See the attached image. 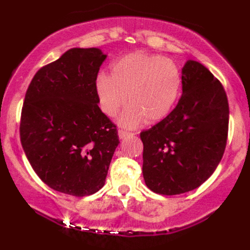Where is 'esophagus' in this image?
<instances>
[{
	"label": "esophagus",
	"mask_w": 250,
	"mask_h": 250,
	"mask_svg": "<svg viewBox=\"0 0 250 250\" xmlns=\"http://www.w3.org/2000/svg\"><path fill=\"white\" fill-rule=\"evenodd\" d=\"M131 135H134V133H130V131H125V130H123V129H120V130H119L120 139H125V137L131 136Z\"/></svg>",
	"instance_id": "34e87169"
}]
</instances>
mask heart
<instances>
[{
	"label": "heart",
	"mask_w": 250,
	"mask_h": 250,
	"mask_svg": "<svg viewBox=\"0 0 250 250\" xmlns=\"http://www.w3.org/2000/svg\"><path fill=\"white\" fill-rule=\"evenodd\" d=\"M100 107L108 116H115L128 101L121 116L125 127H136L147 117L159 121L173 110L182 89L179 65L168 57L133 53L111 64L110 76L100 73L95 82Z\"/></svg>",
	"instance_id": "1"
}]
</instances>
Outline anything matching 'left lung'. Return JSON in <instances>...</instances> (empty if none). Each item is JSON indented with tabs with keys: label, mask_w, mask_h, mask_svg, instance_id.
I'll use <instances>...</instances> for the list:
<instances>
[{
	"label": "left lung",
	"mask_w": 250,
	"mask_h": 250,
	"mask_svg": "<svg viewBox=\"0 0 250 250\" xmlns=\"http://www.w3.org/2000/svg\"><path fill=\"white\" fill-rule=\"evenodd\" d=\"M182 91L174 110L140 134L146 185L168 196L208 180L228 139V99L219 80L203 64L188 61L182 69Z\"/></svg>",
	"instance_id": "8db88e82"
}]
</instances>
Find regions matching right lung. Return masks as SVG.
I'll use <instances>...</instances> for the list:
<instances>
[{
    "instance_id": "obj_1",
    "label": "right lung",
    "mask_w": 250,
    "mask_h": 250,
    "mask_svg": "<svg viewBox=\"0 0 250 250\" xmlns=\"http://www.w3.org/2000/svg\"><path fill=\"white\" fill-rule=\"evenodd\" d=\"M104 60L97 48H71L39 69L25 93L20 123L25 156L45 185L71 196L104 186L120 143L116 125L97 104Z\"/></svg>"
}]
</instances>
